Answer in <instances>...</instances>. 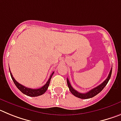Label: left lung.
Listing matches in <instances>:
<instances>
[{
	"label": "left lung",
	"instance_id": "1",
	"mask_svg": "<svg viewBox=\"0 0 121 121\" xmlns=\"http://www.w3.org/2000/svg\"><path fill=\"white\" fill-rule=\"evenodd\" d=\"M112 72V69H111L110 71V73H109L107 78L102 82V84H100L99 85H98L96 87L94 88L93 89H91L87 93H81L78 92V91L75 90L72 87V86L71 85V84H70V81H69L68 79H67V85H68V88H69L70 91L74 96H75L77 98H81V99H89V98H93V97L95 96L96 95H97L98 93H99L104 89V88L105 86H106L107 84V83L108 82L109 80H110V79L111 78Z\"/></svg>",
	"mask_w": 121,
	"mask_h": 121
}]
</instances>
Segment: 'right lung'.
<instances>
[{"label": "right lung", "instance_id": "add662e5", "mask_svg": "<svg viewBox=\"0 0 121 121\" xmlns=\"http://www.w3.org/2000/svg\"><path fill=\"white\" fill-rule=\"evenodd\" d=\"M9 72H10L11 77V78H12L13 81L14 83V84L16 85V86H17V88L19 90L21 91V92L23 93V94L27 95V96H31V97L39 96L43 95V93H45L46 91L47 90L49 84H50L51 77L53 76V74H54V72L52 73V74L50 75V78H49V79L48 80L47 82V83H46L43 86H42L41 88H38V89H31V88H28V87H26V86H23V85H21V84H19V82H17L16 80L14 79V78L13 76L12 73H11L10 70H9Z\"/></svg>", "mask_w": 121, "mask_h": 121}]
</instances>
